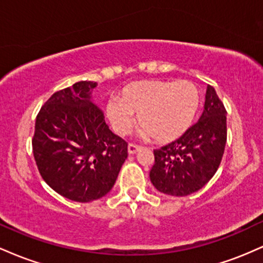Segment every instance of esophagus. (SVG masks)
Here are the masks:
<instances>
[{
    "instance_id": "obj_1",
    "label": "esophagus",
    "mask_w": 263,
    "mask_h": 263,
    "mask_svg": "<svg viewBox=\"0 0 263 263\" xmlns=\"http://www.w3.org/2000/svg\"><path fill=\"white\" fill-rule=\"evenodd\" d=\"M141 149L140 146H137V144H134V143H128L127 146V151H128V155H135V153H137L138 151Z\"/></svg>"
}]
</instances>
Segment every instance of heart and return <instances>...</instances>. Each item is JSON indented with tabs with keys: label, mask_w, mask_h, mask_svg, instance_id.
<instances>
[{
	"label": "heart",
	"mask_w": 263,
	"mask_h": 263,
	"mask_svg": "<svg viewBox=\"0 0 263 263\" xmlns=\"http://www.w3.org/2000/svg\"><path fill=\"white\" fill-rule=\"evenodd\" d=\"M199 108L200 92L192 81L138 80L123 87L120 99H110L105 114L119 135L131 131L138 115L143 137L172 142L194 125Z\"/></svg>",
	"instance_id": "b5f03b06"
}]
</instances>
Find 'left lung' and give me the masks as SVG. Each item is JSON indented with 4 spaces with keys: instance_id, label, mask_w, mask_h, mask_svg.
Returning <instances> with one entry per match:
<instances>
[{
    "instance_id": "8db88e82",
    "label": "left lung",
    "mask_w": 263,
    "mask_h": 263,
    "mask_svg": "<svg viewBox=\"0 0 263 263\" xmlns=\"http://www.w3.org/2000/svg\"><path fill=\"white\" fill-rule=\"evenodd\" d=\"M226 110L213 86L208 85L199 121L177 141L155 149L149 172L157 190L185 197L201 189L218 171L226 144Z\"/></svg>"
}]
</instances>
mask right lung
<instances>
[{"label":"right lung","mask_w":263,"mask_h":263,"mask_svg":"<svg viewBox=\"0 0 263 263\" xmlns=\"http://www.w3.org/2000/svg\"><path fill=\"white\" fill-rule=\"evenodd\" d=\"M95 86L84 80L54 92L39 111L32 140L44 182L79 203L105 197L127 158V143L112 134L93 104Z\"/></svg>","instance_id":"obj_1"}]
</instances>
